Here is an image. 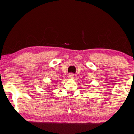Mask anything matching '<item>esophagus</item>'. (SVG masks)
Instances as JSON below:
<instances>
[{
  "instance_id": "obj_1",
  "label": "esophagus",
  "mask_w": 134,
  "mask_h": 134,
  "mask_svg": "<svg viewBox=\"0 0 134 134\" xmlns=\"http://www.w3.org/2000/svg\"><path fill=\"white\" fill-rule=\"evenodd\" d=\"M74 77V75L72 73H71V74H70L69 75V79H73Z\"/></svg>"
}]
</instances>
